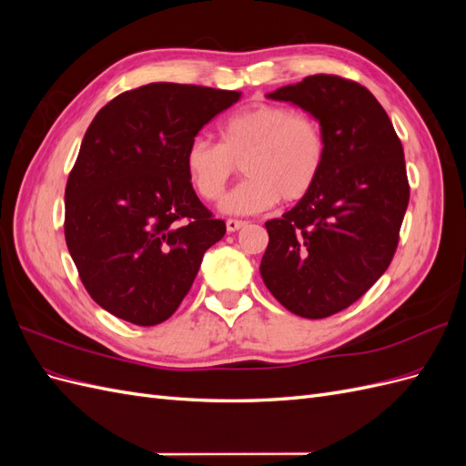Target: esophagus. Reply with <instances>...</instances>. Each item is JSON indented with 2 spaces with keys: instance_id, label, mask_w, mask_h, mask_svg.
Instances as JSON below:
<instances>
[{
  "instance_id": "esophagus-1",
  "label": "esophagus",
  "mask_w": 466,
  "mask_h": 466,
  "mask_svg": "<svg viewBox=\"0 0 466 466\" xmlns=\"http://www.w3.org/2000/svg\"><path fill=\"white\" fill-rule=\"evenodd\" d=\"M245 225H247V221H243V219H228V221H225V228H228L229 233L238 231L241 228H245Z\"/></svg>"
}]
</instances>
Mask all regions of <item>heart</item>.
Returning <instances> with one entry per match:
<instances>
[{"instance_id": "b5f03b06", "label": "heart", "mask_w": 466, "mask_h": 466, "mask_svg": "<svg viewBox=\"0 0 466 466\" xmlns=\"http://www.w3.org/2000/svg\"><path fill=\"white\" fill-rule=\"evenodd\" d=\"M327 142L317 118L274 103L235 110L219 124V144L194 137L185 167L204 200L216 202L241 163L247 178L221 202L235 216L258 214L278 200L295 204L317 185Z\"/></svg>"}]
</instances>
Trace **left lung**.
Returning <instances> with one entry per match:
<instances>
[{"label": "left lung", "mask_w": 466, "mask_h": 466, "mask_svg": "<svg viewBox=\"0 0 466 466\" xmlns=\"http://www.w3.org/2000/svg\"><path fill=\"white\" fill-rule=\"evenodd\" d=\"M313 115L327 142L315 188L266 221V288L293 315L324 319L385 274L410 200L402 144L385 108L356 81L309 76L268 95Z\"/></svg>", "instance_id": "obj_1"}]
</instances>
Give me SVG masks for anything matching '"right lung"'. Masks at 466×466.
Here are the masks:
<instances>
[{"instance_id":"right-lung-1","label":"right lung","mask_w":466,"mask_h":466,"mask_svg":"<svg viewBox=\"0 0 466 466\" xmlns=\"http://www.w3.org/2000/svg\"><path fill=\"white\" fill-rule=\"evenodd\" d=\"M241 93L149 83L96 112L66 185V245L95 303L137 327L171 317L225 221L196 196L185 149Z\"/></svg>"}]
</instances>
